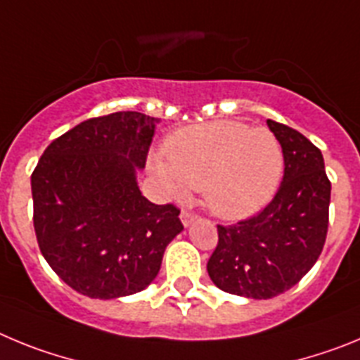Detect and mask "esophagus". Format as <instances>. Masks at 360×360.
<instances>
[{
	"instance_id": "34e87169",
	"label": "esophagus",
	"mask_w": 360,
	"mask_h": 360,
	"mask_svg": "<svg viewBox=\"0 0 360 360\" xmlns=\"http://www.w3.org/2000/svg\"><path fill=\"white\" fill-rule=\"evenodd\" d=\"M180 219H182L184 227H189V225L196 219V214H193V212H189V211H182L180 212Z\"/></svg>"
}]
</instances>
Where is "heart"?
I'll return each mask as SVG.
<instances>
[{"label": "heart", "instance_id": "obj_1", "mask_svg": "<svg viewBox=\"0 0 360 360\" xmlns=\"http://www.w3.org/2000/svg\"><path fill=\"white\" fill-rule=\"evenodd\" d=\"M165 157H151L149 169L165 193L184 198L202 187L216 216H252L276 195L285 171V155L270 129L236 120L178 129L165 142Z\"/></svg>", "mask_w": 360, "mask_h": 360}]
</instances>
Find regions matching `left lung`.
<instances>
[{
  "label": "left lung",
  "mask_w": 360,
  "mask_h": 360,
  "mask_svg": "<svg viewBox=\"0 0 360 360\" xmlns=\"http://www.w3.org/2000/svg\"><path fill=\"white\" fill-rule=\"evenodd\" d=\"M285 155L274 200L256 216L218 225L207 272L219 290L270 299L301 281L317 262L328 232L330 184L319 149L295 129L266 120Z\"/></svg>",
  "instance_id": "8db88e82"
}]
</instances>
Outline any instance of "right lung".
<instances>
[{"label": "right lung", "instance_id": "1", "mask_svg": "<svg viewBox=\"0 0 360 360\" xmlns=\"http://www.w3.org/2000/svg\"><path fill=\"white\" fill-rule=\"evenodd\" d=\"M157 124L139 111L84 120L44 149L32 173L41 254L79 294L117 299L144 290L184 231L173 203L155 205L136 184Z\"/></svg>", "mask_w": 360, "mask_h": 360}]
</instances>
